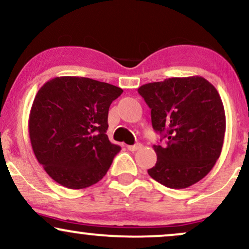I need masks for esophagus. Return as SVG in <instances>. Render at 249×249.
Instances as JSON below:
<instances>
[{
    "label": "esophagus",
    "mask_w": 249,
    "mask_h": 249,
    "mask_svg": "<svg viewBox=\"0 0 249 249\" xmlns=\"http://www.w3.org/2000/svg\"><path fill=\"white\" fill-rule=\"evenodd\" d=\"M141 148V143H135V144H132V146H127V149L131 150V152H137L138 149H140Z\"/></svg>",
    "instance_id": "1"
}]
</instances>
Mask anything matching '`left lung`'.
I'll return each instance as SVG.
<instances>
[{
	"label": "left lung",
	"mask_w": 249,
	"mask_h": 249,
	"mask_svg": "<svg viewBox=\"0 0 249 249\" xmlns=\"http://www.w3.org/2000/svg\"><path fill=\"white\" fill-rule=\"evenodd\" d=\"M138 92L152 109V124L165 139L154 144L156 164L148 175L170 188H186L201 180L221 155L225 111L218 92L202 77L169 78Z\"/></svg>",
	"instance_id": "1"
}]
</instances>
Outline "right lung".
<instances>
[{"mask_svg":"<svg viewBox=\"0 0 249 249\" xmlns=\"http://www.w3.org/2000/svg\"><path fill=\"white\" fill-rule=\"evenodd\" d=\"M114 85L84 77H56L36 93L28 133L37 162L62 186L80 190L105 177L121 147L108 135Z\"/></svg>","mask_w":249,"mask_h":249,"instance_id":"obj_1","label":"right lung"}]
</instances>
